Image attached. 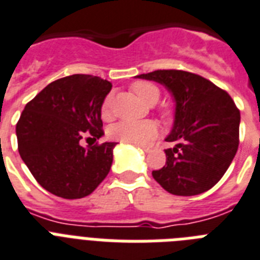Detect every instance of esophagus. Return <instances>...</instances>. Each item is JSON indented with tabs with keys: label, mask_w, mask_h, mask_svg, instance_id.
<instances>
[{
	"label": "esophagus",
	"mask_w": 260,
	"mask_h": 260,
	"mask_svg": "<svg viewBox=\"0 0 260 260\" xmlns=\"http://www.w3.org/2000/svg\"><path fill=\"white\" fill-rule=\"evenodd\" d=\"M139 147H140L145 153H149V152H152V149H153V145H139Z\"/></svg>",
	"instance_id": "1"
}]
</instances>
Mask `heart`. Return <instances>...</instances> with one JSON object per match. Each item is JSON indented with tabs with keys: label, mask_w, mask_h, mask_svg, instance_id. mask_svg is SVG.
I'll use <instances>...</instances> for the list:
<instances>
[{
	"label": "heart",
	"mask_w": 260,
	"mask_h": 260,
	"mask_svg": "<svg viewBox=\"0 0 260 260\" xmlns=\"http://www.w3.org/2000/svg\"><path fill=\"white\" fill-rule=\"evenodd\" d=\"M132 89L136 96L145 104H156L160 97L159 89L153 84L139 81L134 84ZM101 116L104 120L112 117V96H107L101 107ZM109 137L116 141L128 144H144L155 139L159 134V128L153 121H119L113 124L108 131Z\"/></svg>",
	"instance_id": "b5f03b06"
}]
</instances>
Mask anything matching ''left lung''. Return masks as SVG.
Instances as JSON below:
<instances>
[{
  "mask_svg": "<svg viewBox=\"0 0 260 260\" xmlns=\"http://www.w3.org/2000/svg\"><path fill=\"white\" fill-rule=\"evenodd\" d=\"M136 79L159 82L175 101L163 168L152 176L167 192L193 196L212 188L229 170L239 145L240 112L230 94L195 73L155 71Z\"/></svg>",
  "mask_w": 260,
  "mask_h": 260,
  "instance_id": "left-lung-1",
  "label": "left lung"
}]
</instances>
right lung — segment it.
I'll use <instances>...</instances> for the list:
<instances>
[{
	"label": "right lung",
	"instance_id": "obj_1",
	"mask_svg": "<svg viewBox=\"0 0 260 260\" xmlns=\"http://www.w3.org/2000/svg\"><path fill=\"white\" fill-rule=\"evenodd\" d=\"M112 84L73 75L50 82L25 105L16 125L18 152L39 184L64 199H81L111 170L117 143L82 147L85 135L100 139L101 107Z\"/></svg>",
	"mask_w": 260,
	"mask_h": 260
}]
</instances>
